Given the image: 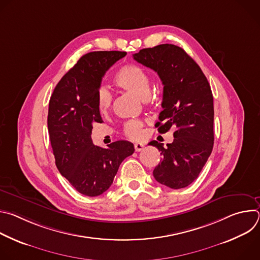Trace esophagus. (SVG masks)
<instances>
[{
  "label": "esophagus",
  "mask_w": 260,
  "mask_h": 260,
  "mask_svg": "<svg viewBox=\"0 0 260 260\" xmlns=\"http://www.w3.org/2000/svg\"><path fill=\"white\" fill-rule=\"evenodd\" d=\"M135 150L137 151V152H140L141 150H143V148H144V144H142V143H135Z\"/></svg>",
  "instance_id": "esophagus-1"
}]
</instances>
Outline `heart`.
<instances>
[{
  "label": "heart",
  "mask_w": 260,
  "mask_h": 260,
  "mask_svg": "<svg viewBox=\"0 0 260 260\" xmlns=\"http://www.w3.org/2000/svg\"><path fill=\"white\" fill-rule=\"evenodd\" d=\"M114 84L135 95L146 100L150 94V78L147 72L135 64L121 67L113 78ZM112 105V94L105 87H101L96 92V107L101 114H107ZM144 123L140 120H129L124 125V134L133 140L143 137Z\"/></svg>",
  "instance_id": "b5f03b06"
}]
</instances>
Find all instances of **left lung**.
<instances>
[{"instance_id": "left-lung-1", "label": "left lung", "mask_w": 260, "mask_h": 260, "mask_svg": "<svg viewBox=\"0 0 260 260\" xmlns=\"http://www.w3.org/2000/svg\"><path fill=\"white\" fill-rule=\"evenodd\" d=\"M133 56L155 71L164 85L162 111L155 126L160 134L176 129L174 141L167 148L157 141L149 143L162 155L153 176L165 186L184 188L199 177L213 149L214 105L210 84L200 66L179 46L161 44Z\"/></svg>"}]
</instances>
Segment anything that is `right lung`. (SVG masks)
Returning <instances> with one entry per match:
<instances>
[{"label": "right lung", "instance_id": "1", "mask_svg": "<svg viewBox=\"0 0 260 260\" xmlns=\"http://www.w3.org/2000/svg\"><path fill=\"white\" fill-rule=\"evenodd\" d=\"M124 51H93L80 57L55 86L48 108L47 125L55 165L78 192L104 193L113 183L124 158L135 151L133 143L116 141L108 148L91 140L92 124L102 123L96 92L105 73Z\"/></svg>", "mask_w": 260, "mask_h": 260}]
</instances>
